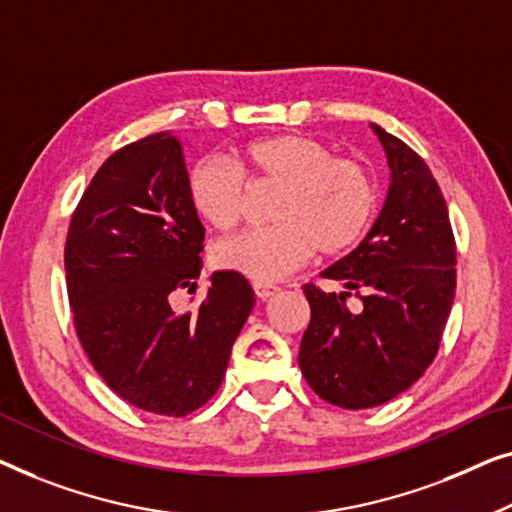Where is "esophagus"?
<instances>
[{
  "instance_id": "esophagus-1",
  "label": "esophagus",
  "mask_w": 512,
  "mask_h": 512,
  "mask_svg": "<svg viewBox=\"0 0 512 512\" xmlns=\"http://www.w3.org/2000/svg\"><path fill=\"white\" fill-rule=\"evenodd\" d=\"M253 290H255V294H257V299H271L273 294H276L280 287L278 285H273V283H253Z\"/></svg>"
}]
</instances>
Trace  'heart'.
<instances>
[{"mask_svg":"<svg viewBox=\"0 0 512 512\" xmlns=\"http://www.w3.org/2000/svg\"><path fill=\"white\" fill-rule=\"evenodd\" d=\"M246 180L273 190L262 232L243 234L213 250V264L269 283L299 269L313 250L338 257L364 239L378 194L362 164L334 157L308 134L285 132L253 139L234 150V167L199 160L187 174V199L206 225L227 234L246 211Z\"/></svg>","mask_w":512,"mask_h":512,"instance_id":"heart-1","label":"heart"}]
</instances>
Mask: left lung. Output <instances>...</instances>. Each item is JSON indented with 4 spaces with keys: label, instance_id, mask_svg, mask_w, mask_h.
Here are the masks:
<instances>
[{
    "label": "left lung",
    "instance_id": "left-lung-1",
    "mask_svg": "<svg viewBox=\"0 0 512 512\" xmlns=\"http://www.w3.org/2000/svg\"><path fill=\"white\" fill-rule=\"evenodd\" d=\"M390 167L383 211L364 241L322 278L343 292L304 285L311 325L299 366L313 392L341 408L399 397L434 362L457 283L448 206L420 155L371 122ZM350 293L363 306L350 312Z\"/></svg>",
    "mask_w": 512,
    "mask_h": 512
}]
</instances>
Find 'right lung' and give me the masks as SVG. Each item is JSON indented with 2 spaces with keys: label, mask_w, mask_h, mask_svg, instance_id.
I'll return each instance as SVG.
<instances>
[{
  "label": "right lung",
  "mask_w": 512,
  "mask_h": 512,
  "mask_svg": "<svg viewBox=\"0 0 512 512\" xmlns=\"http://www.w3.org/2000/svg\"><path fill=\"white\" fill-rule=\"evenodd\" d=\"M201 243L183 146L169 132L113 153L71 218L64 271L78 341L104 383L148 413L204 406L255 306L241 273L215 271L194 311L171 308L176 290H197Z\"/></svg>",
  "instance_id": "right-lung-1"
}]
</instances>
